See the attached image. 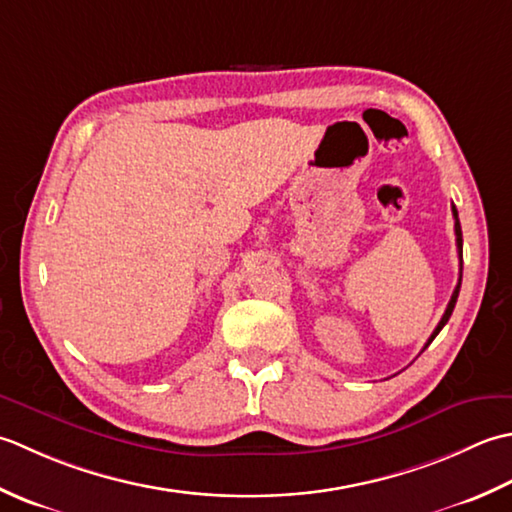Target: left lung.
Instances as JSON below:
<instances>
[{
	"label": "left lung",
	"mask_w": 512,
	"mask_h": 512,
	"mask_svg": "<svg viewBox=\"0 0 512 512\" xmlns=\"http://www.w3.org/2000/svg\"><path fill=\"white\" fill-rule=\"evenodd\" d=\"M453 218H455V241H457V254H460V280H457V287H455V291H453L451 300H448V307H446V311H444V316H442V320H440V322H437V327H435V331L431 333L429 342L424 344V349L429 347V344L435 340L437 333H440V331H442V327H444L446 322H448V318H451L453 309H455V302H457V296H460V287H462V227H460V218H457L455 205H453Z\"/></svg>",
	"instance_id": "left-lung-1"
}]
</instances>
